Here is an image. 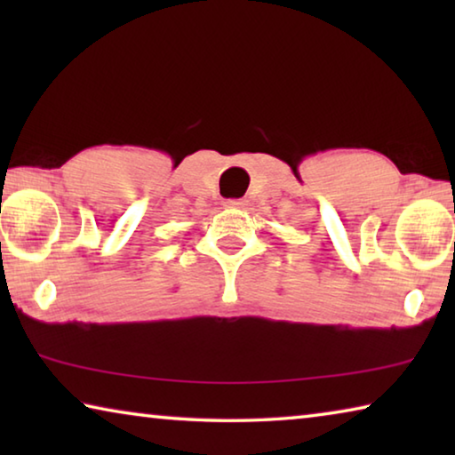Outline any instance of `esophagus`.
Masks as SVG:
<instances>
[{
	"mask_svg": "<svg viewBox=\"0 0 455 455\" xmlns=\"http://www.w3.org/2000/svg\"><path fill=\"white\" fill-rule=\"evenodd\" d=\"M228 209H246V206H249V200H244V198H238V200H227L225 203Z\"/></svg>",
	"mask_w": 455,
	"mask_h": 455,
	"instance_id": "34e87169",
	"label": "esophagus"
}]
</instances>
